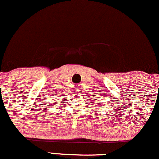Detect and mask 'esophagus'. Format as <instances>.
<instances>
[{
    "label": "esophagus",
    "instance_id": "esophagus-1",
    "mask_svg": "<svg viewBox=\"0 0 159 159\" xmlns=\"http://www.w3.org/2000/svg\"><path fill=\"white\" fill-rule=\"evenodd\" d=\"M76 92H77V91H76Z\"/></svg>",
    "mask_w": 159,
    "mask_h": 159
}]
</instances>
